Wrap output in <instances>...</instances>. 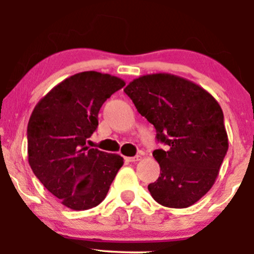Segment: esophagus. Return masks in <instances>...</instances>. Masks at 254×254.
Segmentation results:
<instances>
[{
  "label": "esophagus",
  "mask_w": 254,
  "mask_h": 254,
  "mask_svg": "<svg viewBox=\"0 0 254 254\" xmlns=\"http://www.w3.org/2000/svg\"><path fill=\"white\" fill-rule=\"evenodd\" d=\"M142 159L141 155H136V156H130V157H125V160L129 162H135V161H139Z\"/></svg>",
  "instance_id": "esophagus-1"
}]
</instances>
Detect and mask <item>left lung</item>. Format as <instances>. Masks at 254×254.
Wrapping results in <instances>:
<instances>
[{
  "mask_svg": "<svg viewBox=\"0 0 254 254\" xmlns=\"http://www.w3.org/2000/svg\"><path fill=\"white\" fill-rule=\"evenodd\" d=\"M124 92L168 145L153 151L160 177L148 185L151 197L167 208H189L212 188L228 150L220 104L203 87L167 72L135 78Z\"/></svg>",
  "mask_w": 254,
  "mask_h": 254,
  "instance_id": "left-lung-1",
  "label": "left lung"
}]
</instances>
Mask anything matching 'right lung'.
Here are the masks:
<instances>
[{
	"label": "right lung",
	"instance_id": "obj_1",
	"mask_svg": "<svg viewBox=\"0 0 254 254\" xmlns=\"http://www.w3.org/2000/svg\"><path fill=\"white\" fill-rule=\"evenodd\" d=\"M124 80L98 71L65 78L39 100L27 125L28 162L49 191L72 210L100 204L124 164L118 154L89 149L105 101Z\"/></svg>",
	"mask_w": 254,
	"mask_h": 254
}]
</instances>
